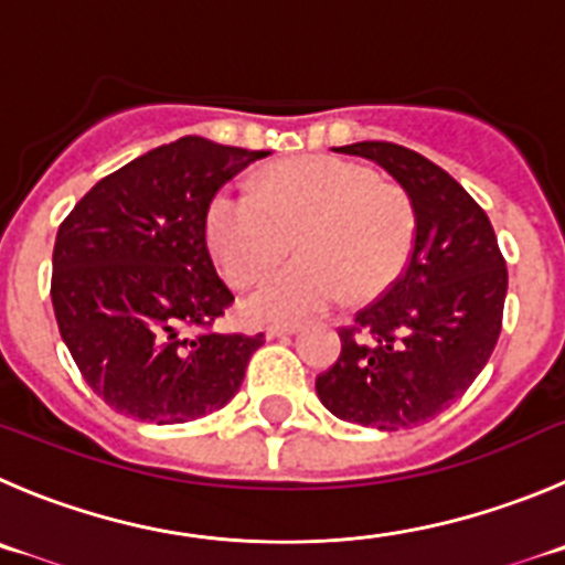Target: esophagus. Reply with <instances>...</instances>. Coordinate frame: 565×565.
Instances as JSON below:
<instances>
[{
    "mask_svg": "<svg viewBox=\"0 0 565 565\" xmlns=\"http://www.w3.org/2000/svg\"><path fill=\"white\" fill-rule=\"evenodd\" d=\"M295 331H298V326H295V323L267 326V337H270V340H276V337H289V334H295Z\"/></svg>",
    "mask_w": 565,
    "mask_h": 565,
    "instance_id": "1",
    "label": "esophagus"
}]
</instances>
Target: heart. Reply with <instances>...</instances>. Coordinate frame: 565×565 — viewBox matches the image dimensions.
<instances>
[{
    "mask_svg": "<svg viewBox=\"0 0 565 565\" xmlns=\"http://www.w3.org/2000/svg\"><path fill=\"white\" fill-rule=\"evenodd\" d=\"M205 234L234 284L256 281L284 262L298 239L300 258L273 273L245 300L250 320H300L351 300L382 295L407 267L415 209L393 181L331 156L278 163L256 192L220 189L205 211Z\"/></svg>",
    "mask_w": 565,
    "mask_h": 565,
    "instance_id": "obj_1",
    "label": "heart"
}]
</instances>
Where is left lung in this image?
<instances>
[{"mask_svg": "<svg viewBox=\"0 0 565 565\" xmlns=\"http://www.w3.org/2000/svg\"><path fill=\"white\" fill-rule=\"evenodd\" d=\"M376 161L415 209L404 273L354 326L315 390L331 415L382 431L431 420L471 387L502 331L508 267L477 200L437 163L393 141L337 147Z\"/></svg>", "mask_w": 565, "mask_h": 565, "instance_id": "left-lung-1", "label": "left lung"}]
</instances>
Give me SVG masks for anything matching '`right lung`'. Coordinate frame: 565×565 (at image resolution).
<instances>
[{"label":"right lung","instance_id":"right-lung-1","mask_svg":"<svg viewBox=\"0 0 565 565\" xmlns=\"http://www.w3.org/2000/svg\"><path fill=\"white\" fill-rule=\"evenodd\" d=\"M270 156L183 136L88 189L52 250V307L88 387L116 413L186 424L225 407L265 334H217L234 303L205 242L211 198Z\"/></svg>","mask_w":565,"mask_h":565}]
</instances>
